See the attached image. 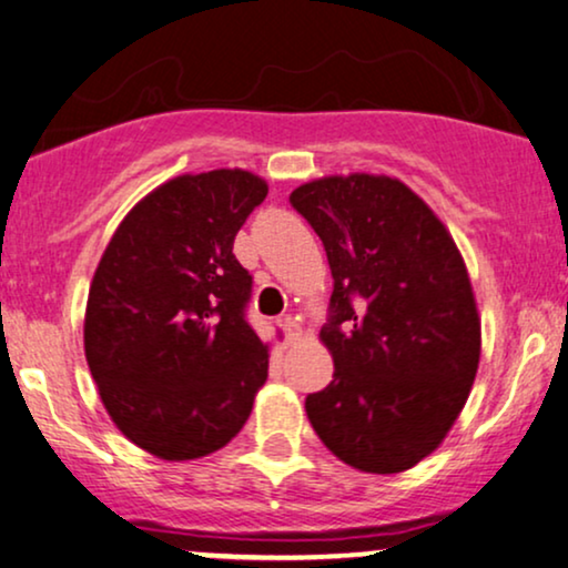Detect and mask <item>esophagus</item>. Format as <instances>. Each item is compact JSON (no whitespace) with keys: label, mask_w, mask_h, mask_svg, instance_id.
Listing matches in <instances>:
<instances>
[{"label":"esophagus","mask_w":568,"mask_h":568,"mask_svg":"<svg viewBox=\"0 0 568 568\" xmlns=\"http://www.w3.org/2000/svg\"><path fill=\"white\" fill-rule=\"evenodd\" d=\"M280 327H283L285 341H288V343L296 341L298 333H301V329H298V322L293 320V317H283V320H280Z\"/></svg>","instance_id":"1"}]
</instances>
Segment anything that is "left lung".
<instances>
[{
  "instance_id": "1",
  "label": "left lung",
  "mask_w": 568,
  "mask_h": 568,
  "mask_svg": "<svg viewBox=\"0 0 568 568\" xmlns=\"http://www.w3.org/2000/svg\"><path fill=\"white\" fill-rule=\"evenodd\" d=\"M291 204L333 272L320 337L335 372L306 396L308 422L354 469H412L454 427L477 375L479 314L462 254L396 178H320L298 185Z\"/></svg>"
}]
</instances>
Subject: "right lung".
Masks as SVG:
<instances>
[{"instance_id":"obj_1","label":"right lung","mask_w":568,"mask_h":568,"mask_svg":"<svg viewBox=\"0 0 568 568\" xmlns=\"http://www.w3.org/2000/svg\"><path fill=\"white\" fill-rule=\"evenodd\" d=\"M267 196L246 170L172 178L106 243L85 304V362L112 422L164 462L214 454L246 425L270 354L246 322L235 233Z\"/></svg>"}]
</instances>
